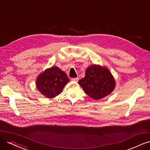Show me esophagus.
Masks as SVG:
<instances>
[{"mask_svg":"<svg viewBox=\"0 0 150 150\" xmlns=\"http://www.w3.org/2000/svg\"><path fill=\"white\" fill-rule=\"evenodd\" d=\"M71 80L72 81H75V82H77L79 81V78H72L71 79Z\"/></svg>","mask_w":150,"mask_h":150,"instance_id":"obj_1","label":"esophagus"}]
</instances>
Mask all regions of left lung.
I'll list each match as a JSON object with an SVG mask.
<instances>
[{"label":"left lung","instance_id":"8db88e82","mask_svg":"<svg viewBox=\"0 0 150 150\" xmlns=\"http://www.w3.org/2000/svg\"><path fill=\"white\" fill-rule=\"evenodd\" d=\"M79 83L87 95L95 100L109 95L115 86V80L108 69L95 64L88 67L85 77Z\"/></svg>","mask_w":150,"mask_h":150}]
</instances>
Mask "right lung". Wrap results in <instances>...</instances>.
I'll return each mask as SVG.
<instances>
[{
  "label": "right lung",
  "mask_w": 150,
  "mask_h": 150,
  "mask_svg": "<svg viewBox=\"0 0 150 150\" xmlns=\"http://www.w3.org/2000/svg\"><path fill=\"white\" fill-rule=\"evenodd\" d=\"M69 80L64 71L56 66H52L39 75L36 85L42 95L47 98H53L62 92Z\"/></svg>",
  "instance_id": "add662e5"
}]
</instances>
